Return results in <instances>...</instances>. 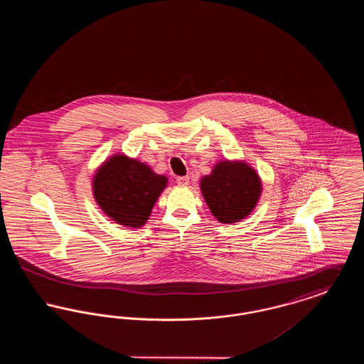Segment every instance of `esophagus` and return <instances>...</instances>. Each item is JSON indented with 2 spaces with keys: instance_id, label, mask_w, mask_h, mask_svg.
I'll use <instances>...</instances> for the list:
<instances>
[{
  "instance_id": "34e87169",
  "label": "esophagus",
  "mask_w": 364,
  "mask_h": 364,
  "mask_svg": "<svg viewBox=\"0 0 364 364\" xmlns=\"http://www.w3.org/2000/svg\"><path fill=\"white\" fill-rule=\"evenodd\" d=\"M176 180H177V184L181 186V187H186V186H188V183H190V177H188V176H180V177H177Z\"/></svg>"
}]
</instances>
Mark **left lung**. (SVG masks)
<instances>
[{"instance_id":"1","label":"left lung","mask_w":364,"mask_h":364,"mask_svg":"<svg viewBox=\"0 0 364 364\" xmlns=\"http://www.w3.org/2000/svg\"><path fill=\"white\" fill-rule=\"evenodd\" d=\"M200 190L213 215L223 224H233L257 206L262 183L245 162L221 161L202 178Z\"/></svg>"}]
</instances>
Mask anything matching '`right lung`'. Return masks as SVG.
<instances>
[{
  "mask_svg": "<svg viewBox=\"0 0 364 364\" xmlns=\"http://www.w3.org/2000/svg\"><path fill=\"white\" fill-rule=\"evenodd\" d=\"M168 178L143 162L113 156L97 171L92 192L98 206L117 224L140 228L149 220Z\"/></svg>",
  "mask_w": 364,
  "mask_h": 364,
  "instance_id": "right-lung-1",
  "label": "right lung"
}]
</instances>
